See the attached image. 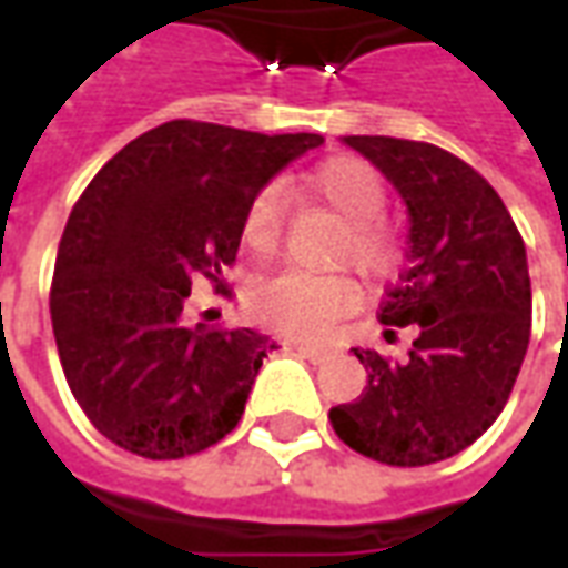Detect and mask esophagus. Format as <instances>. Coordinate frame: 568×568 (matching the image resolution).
<instances>
[{
  "mask_svg": "<svg viewBox=\"0 0 568 568\" xmlns=\"http://www.w3.org/2000/svg\"><path fill=\"white\" fill-rule=\"evenodd\" d=\"M292 346H295L301 356L310 358V362H325V358L334 353L332 346H325V344H304V341H297V344H292Z\"/></svg>",
  "mask_w": 568,
  "mask_h": 568,
  "instance_id": "34e87169",
  "label": "esophagus"
}]
</instances>
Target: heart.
Instances as JSON below:
<instances>
[{
    "label": "heart",
    "mask_w": 568,
    "mask_h": 568,
    "mask_svg": "<svg viewBox=\"0 0 568 568\" xmlns=\"http://www.w3.org/2000/svg\"><path fill=\"white\" fill-rule=\"evenodd\" d=\"M304 187L346 222L337 258L381 280L395 267L398 243L381 215L386 185L381 173L362 158H328L304 175ZM285 200L280 185L261 187L243 212V240L255 255H273L283 240ZM362 301L358 285L341 273L283 271L264 276L248 288L252 316L273 332L292 337H320L334 322L353 313Z\"/></svg>",
    "instance_id": "obj_1"
}]
</instances>
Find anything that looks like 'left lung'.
<instances>
[{
  "instance_id": "1",
  "label": "left lung",
  "mask_w": 568,
  "mask_h": 568,
  "mask_svg": "<svg viewBox=\"0 0 568 568\" xmlns=\"http://www.w3.org/2000/svg\"><path fill=\"white\" fill-rule=\"evenodd\" d=\"M344 142L405 200L410 267L383 301L381 322L417 325V341L405 362L356 349L368 386L328 419L368 459L440 463L496 423L524 365L532 320L524 236L487 179L450 151L393 136Z\"/></svg>"
}]
</instances>
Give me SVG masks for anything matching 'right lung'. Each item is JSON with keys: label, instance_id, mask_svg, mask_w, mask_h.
<instances>
[{"label": "right lung", "instance_id": "add662e5", "mask_svg": "<svg viewBox=\"0 0 568 568\" xmlns=\"http://www.w3.org/2000/svg\"><path fill=\"white\" fill-rule=\"evenodd\" d=\"M320 133L264 136L206 121L142 133L84 187L57 248L51 322L93 428L145 459L219 444L246 410L264 356L252 328H191V280L234 264L248 200Z\"/></svg>", "mask_w": 568, "mask_h": 568}]
</instances>
